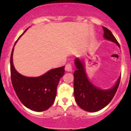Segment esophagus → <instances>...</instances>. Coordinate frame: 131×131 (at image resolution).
<instances>
[{
	"label": "esophagus",
	"mask_w": 131,
	"mask_h": 131,
	"mask_svg": "<svg viewBox=\"0 0 131 131\" xmlns=\"http://www.w3.org/2000/svg\"><path fill=\"white\" fill-rule=\"evenodd\" d=\"M65 70L67 72H72V65L71 63H68L65 65Z\"/></svg>",
	"instance_id": "34e87169"
}]
</instances>
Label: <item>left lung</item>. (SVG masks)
Listing matches in <instances>:
<instances>
[{
    "label": "left lung",
    "instance_id": "obj_1",
    "mask_svg": "<svg viewBox=\"0 0 131 131\" xmlns=\"http://www.w3.org/2000/svg\"><path fill=\"white\" fill-rule=\"evenodd\" d=\"M104 37L112 41L120 47L118 41L111 31L106 27H103ZM77 69L73 73L74 96L75 101L80 108L89 112H97L103 109L112 101L114 97L121 81V75L113 88L102 90L96 88L89 81L85 74L84 64L78 58L75 60Z\"/></svg>",
    "mask_w": 131,
    "mask_h": 131
}]
</instances>
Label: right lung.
<instances>
[{
  "label": "right lung",
  "mask_w": 131,
  "mask_h": 131,
  "mask_svg": "<svg viewBox=\"0 0 131 131\" xmlns=\"http://www.w3.org/2000/svg\"><path fill=\"white\" fill-rule=\"evenodd\" d=\"M13 51L14 47L10 59V78L16 94L21 102L29 109L35 112L46 110L54 102L57 86L64 73V67L51 70L38 77H26L14 68Z\"/></svg>",
  "instance_id": "obj_1"
}]
</instances>
